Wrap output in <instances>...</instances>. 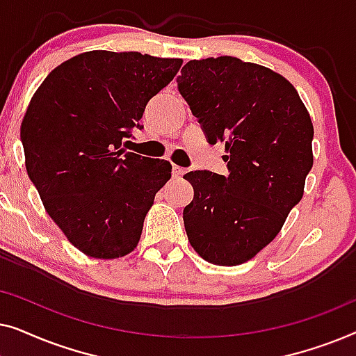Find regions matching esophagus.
<instances>
[{"instance_id":"esophagus-1","label":"esophagus","mask_w":356,"mask_h":356,"mask_svg":"<svg viewBox=\"0 0 356 356\" xmlns=\"http://www.w3.org/2000/svg\"><path fill=\"white\" fill-rule=\"evenodd\" d=\"M172 173H173L175 178H181L183 175L186 173V170H184L183 167H178V165H173V167H172Z\"/></svg>"}]
</instances>
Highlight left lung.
Here are the masks:
<instances>
[{
	"label": "left lung",
	"mask_w": 356,
	"mask_h": 356,
	"mask_svg": "<svg viewBox=\"0 0 356 356\" xmlns=\"http://www.w3.org/2000/svg\"><path fill=\"white\" fill-rule=\"evenodd\" d=\"M177 81L209 143L225 144L228 167L227 177H183L194 189L183 211L188 240L211 264L240 266L279 235L303 197L311 116L284 76L233 56L188 61Z\"/></svg>",
	"instance_id": "obj_1"
}]
</instances>
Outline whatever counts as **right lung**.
<instances>
[{"label":"right lung","instance_id":"1","mask_svg":"<svg viewBox=\"0 0 356 356\" xmlns=\"http://www.w3.org/2000/svg\"><path fill=\"white\" fill-rule=\"evenodd\" d=\"M181 65L138 51H86L56 66L31 99L21 124L27 175L86 256L118 259L138 246L172 165L121 145Z\"/></svg>","mask_w":356,"mask_h":356}]
</instances>
